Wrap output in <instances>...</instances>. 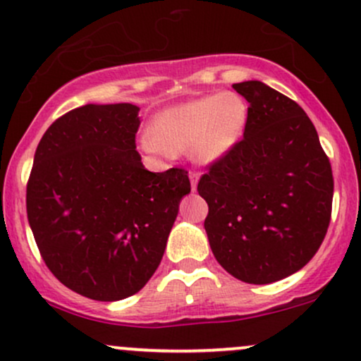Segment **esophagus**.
Here are the masks:
<instances>
[{
    "label": "esophagus",
    "mask_w": 361,
    "mask_h": 361,
    "mask_svg": "<svg viewBox=\"0 0 361 361\" xmlns=\"http://www.w3.org/2000/svg\"><path fill=\"white\" fill-rule=\"evenodd\" d=\"M188 176H190V183H192V190L193 192H197V185H198V180H200V175L192 171Z\"/></svg>",
    "instance_id": "obj_1"
}]
</instances>
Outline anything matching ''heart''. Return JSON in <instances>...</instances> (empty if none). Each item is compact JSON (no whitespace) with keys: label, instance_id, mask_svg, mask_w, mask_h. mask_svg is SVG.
Segmentation results:
<instances>
[{"label":"heart","instance_id":"heart-1","mask_svg":"<svg viewBox=\"0 0 361 361\" xmlns=\"http://www.w3.org/2000/svg\"><path fill=\"white\" fill-rule=\"evenodd\" d=\"M247 115V103L233 91L176 103L152 117L140 149L157 159L188 151L198 166H214L243 139Z\"/></svg>","mask_w":361,"mask_h":361}]
</instances>
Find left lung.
Instances as JSON below:
<instances>
[{
    "label": "left lung",
    "mask_w": 361,
    "mask_h": 361,
    "mask_svg": "<svg viewBox=\"0 0 361 361\" xmlns=\"http://www.w3.org/2000/svg\"><path fill=\"white\" fill-rule=\"evenodd\" d=\"M250 103L243 140L198 181L205 233L234 279L267 285L316 255L333 205V171L305 111L261 81L233 85Z\"/></svg>",
    "instance_id": "left-lung-1"
}]
</instances>
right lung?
<instances>
[{"label": "right lung", "instance_id": "add662e5", "mask_svg": "<svg viewBox=\"0 0 361 361\" xmlns=\"http://www.w3.org/2000/svg\"><path fill=\"white\" fill-rule=\"evenodd\" d=\"M139 106L88 105L45 130L27 185L40 255L61 283L93 300L137 293L163 259L188 173H151L135 149Z\"/></svg>", "mask_w": 361, "mask_h": 361}]
</instances>
